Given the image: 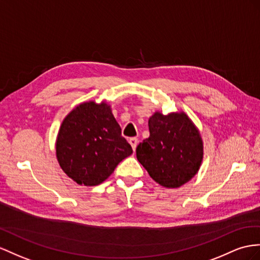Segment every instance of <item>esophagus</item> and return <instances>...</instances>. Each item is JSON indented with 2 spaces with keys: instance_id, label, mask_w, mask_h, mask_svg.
Wrapping results in <instances>:
<instances>
[{
  "instance_id": "esophagus-1",
  "label": "esophagus",
  "mask_w": 260,
  "mask_h": 260,
  "mask_svg": "<svg viewBox=\"0 0 260 260\" xmlns=\"http://www.w3.org/2000/svg\"><path fill=\"white\" fill-rule=\"evenodd\" d=\"M128 142H129V144H131V146H132L133 150H135V149H136V146H137V144H138V139L135 138V137H133V138H129Z\"/></svg>"
}]
</instances>
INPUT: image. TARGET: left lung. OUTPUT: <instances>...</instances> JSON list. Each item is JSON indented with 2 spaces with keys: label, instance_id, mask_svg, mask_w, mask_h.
Here are the masks:
<instances>
[{
  "label": "left lung",
  "instance_id": "8db88e82",
  "mask_svg": "<svg viewBox=\"0 0 260 260\" xmlns=\"http://www.w3.org/2000/svg\"><path fill=\"white\" fill-rule=\"evenodd\" d=\"M149 137L136 148L137 160L165 188L189 182L201 167L203 141L200 131L183 111L164 115L156 111L148 119Z\"/></svg>",
  "mask_w": 260,
  "mask_h": 260
}]
</instances>
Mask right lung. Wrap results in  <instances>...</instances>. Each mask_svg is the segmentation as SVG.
<instances>
[{
	"label": "right lung",
	"mask_w": 260,
	"mask_h": 260,
	"mask_svg": "<svg viewBox=\"0 0 260 260\" xmlns=\"http://www.w3.org/2000/svg\"><path fill=\"white\" fill-rule=\"evenodd\" d=\"M133 154L106 101L77 105L60 125L56 157L64 174L80 185L105 181L123 159Z\"/></svg>",
	"instance_id": "obj_1"
}]
</instances>
